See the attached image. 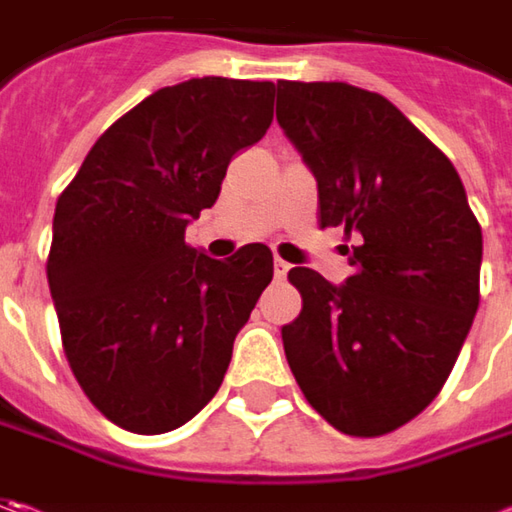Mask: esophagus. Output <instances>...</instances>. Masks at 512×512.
Returning a JSON list of instances; mask_svg holds the SVG:
<instances>
[{"label":"esophagus","instance_id":"obj_1","mask_svg":"<svg viewBox=\"0 0 512 512\" xmlns=\"http://www.w3.org/2000/svg\"><path fill=\"white\" fill-rule=\"evenodd\" d=\"M273 273H276V279H285L287 273H290V262H285V259H273Z\"/></svg>","mask_w":512,"mask_h":512}]
</instances>
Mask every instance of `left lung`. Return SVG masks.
Masks as SVG:
<instances>
[{
    "label": "left lung",
    "instance_id": "1",
    "mask_svg": "<svg viewBox=\"0 0 512 512\" xmlns=\"http://www.w3.org/2000/svg\"><path fill=\"white\" fill-rule=\"evenodd\" d=\"M276 119L319 182V227H344L353 276L293 267L302 313L285 356L313 410L384 436L439 396L479 307L482 227L453 162L379 93L276 82ZM347 253V247H344Z\"/></svg>",
    "mask_w": 512,
    "mask_h": 512
}]
</instances>
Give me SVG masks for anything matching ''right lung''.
<instances>
[{"label":"right lung","instance_id":"obj_1","mask_svg":"<svg viewBox=\"0 0 512 512\" xmlns=\"http://www.w3.org/2000/svg\"><path fill=\"white\" fill-rule=\"evenodd\" d=\"M273 82L156 90L90 148L53 213L48 285L62 347L93 407L130 433L190 422L225 379L233 339L273 279L262 242L219 262L185 227L227 165L270 128Z\"/></svg>","mask_w":512,"mask_h":512}]
</instances>
